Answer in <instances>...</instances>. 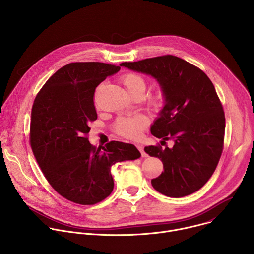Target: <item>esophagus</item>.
<instances>
[{
  "instance_id": "esophagus-1",
  "label": "esophagus",
  "mask_w": 254,
  "mask_h": 254,
  "mask_svg": "<svg viewBox=\"0 0 254 254\" xmlns=\"http://www.w3.org/2000/svg\"><path fill=\"white\" fill-rule=\"evenodd\" d=\"M136 148L138 149V151L140 152V154H141V157L142 158H146L148 155L144 153V151H143V147L142 146H140V144H136Z\"/></svg>"
}]
</instances>
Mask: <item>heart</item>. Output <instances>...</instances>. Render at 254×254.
I'll return each mask as SVG.
<instances>
[{"mask_svg":"<svg viewBox=\"0 0 254 254\" xmlns=\"http://www.w3.org/2000/svg\"><path fill=\"white\" fill-rule=\"evenodd\" d=\"M122 81L129 94L136 92L144 93L147 81L143 76L135 72H129L123 76ZM165 101V94L162 89H157L149 96V104L153 108H160ZM148 121L143 117L120 118L115 124L116 131L126 138H137L141 130L147 127Z\"/></svg>","mask_w":254,"mask_h":254,"instance_id":"heart-1","label":"heart"}]
</instances>
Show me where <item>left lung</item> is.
I'll use <instances>...</instances> for the list:
<instances>
[{
  "label": "left lung",
  "mask_w": 254,
  "mask_h": 254,
  "mask_svg": "<svg viewBox=\"0 0 254 254\" xmlns=\"http://www.w3.org/2000/svg\"><path fill=\"white\" fill-rule=\"evenodd\" d=\"M121 66L146 73L160 83L165 105L151 132L161 143L144 148L159 158L164 172L152 180L163 195L180 198L201 189L213 175L224 147L225 115L209 77L197 66L173 55L123 62Z\"/></svg>",
  "instance_id": "8db88e82"
}]
</instances>
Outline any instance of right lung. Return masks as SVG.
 <instances>
[{
  "label": "right lung",
  "mask_w": 254,
  "mask_h": 254,
  "mask_svg": "<svg viewBox=\"0 0 254 254\" xmlns=\"http://www.w3.org/2000/svg\"><path fill=\"white\" fill-rule=\"evenodd\" d=\"M121 67L102 62H72L57 70L35 97L30 144L51 187L80 205L101 202L114 190L111 168L140 157L131 143L112 140L94 147L89 124L97 119L95 88Z\"/></svg>",
  "instance_id": "add662e5"
}]
</instances>
